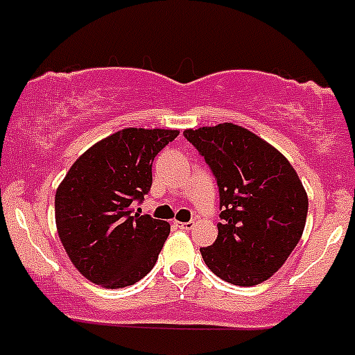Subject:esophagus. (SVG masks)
<instances>
[{"label":"esophagus","mask_w":355,"mask_h":355,"mask_svg":"<svg viewBox=\"0 0 355 355\" xmlns=\"http://www.w3.org/2000/svg\"><path fill=\"white\" fill-rule=\"evenodd\" d=\"M177 227H178V229H184V230H191V229H192V227H194V222H192V220H191V222H180V223H178V222H177Z\"/></svg>","instance_id":"obj_1"}]
</instances>
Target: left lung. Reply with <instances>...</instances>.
I'll return each instance as SVG.
<instances>
[{
	"instance_id": "1",
	"label": "left lung",
	"mask_w": 355,
	"mask_h": 355,
	"mask_svg": "<svg viewBox=\"0 0 355 355\" xmlns=\"http://www.w3.org/2000/svg\"><path fill=\"white\" fill-rule=\"evenodd\" d=\"M218 185V236L201 248L215 276L236 286L269 279L300 241L309 199L290 161L254 133L223 123L185 130Z\"/></svg>"
}]
</instances>
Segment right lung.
I'll list each match as a JSON object with an SVG mask.
<instances>
[{
  "mask_svg": "<svg viewBox=\"0 0 355 355\" xmlns=\"http://www.w3.org/2000/svg\"><path fill=\"white\" fill-rule=\"evenodd\" d=\"M177 130L126 128L86 150L55 194L58 237L76 269L104 288L153 270L170 223L135 213L153 185V161Z\"/></svg>",
  "mask_w": 355,
  "mask_h": 355,
  "instance_id": "right-lung-1",
  "label": "right lung"
}]
</instances>
